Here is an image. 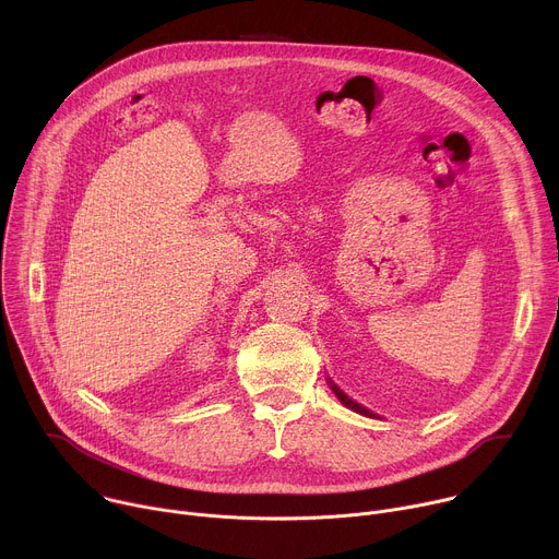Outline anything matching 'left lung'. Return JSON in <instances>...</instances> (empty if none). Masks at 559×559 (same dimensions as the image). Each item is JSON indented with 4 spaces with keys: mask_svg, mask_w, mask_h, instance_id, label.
Instances as JSON below:
<instances>
[{
    "mask_svg": "<svg viewBox=\"0 0 559 559\" xmlns=\"http://www.w3.org/2000/svg\"><path fill=\"white\" fill-rule=\"evenodd\" d=\"M330 386H332V391L336 393V397H338V401H341V403H343L347 409H352V412H356V414H362V416H369V418H376V414H371L367 407H362V405L354 403L352 397H349L347 393H343V391H341V389H338V386H336L332 380H330Z\"/></svg>",
    "mask_w": 559,
    "mask_h": 559,
    "instance_id": "left-lung-1",
    "label": "left lung"
}]
</instances>
